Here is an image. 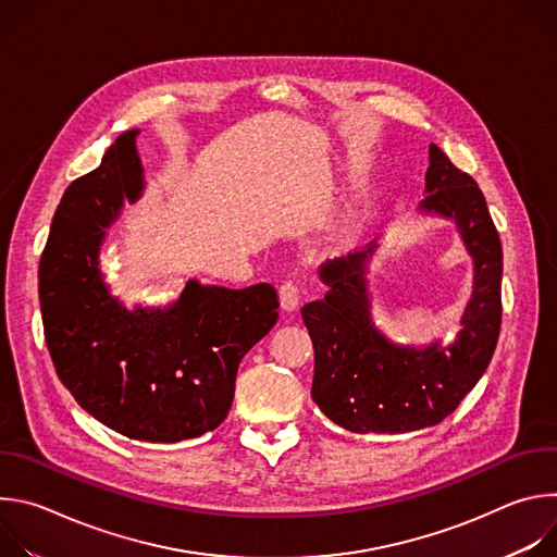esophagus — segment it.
<instances>
[{
	"label": "esophagus",
	"mask_w": 557,
	"mask_h": 557,
	"mask_svg": "<svg viewBox=\"0 0 557 557\" xmlns=\"http://www.w3.org/2000/svg\"><path fill=\"white\" fill-rule=\"evenodd\" d=\"M280 304H282V310L286 312H293L299 306V288L295 282H284L280 286Z\"/></svg>",
	"instance_id": "esophagus-1"
}]
</instances>
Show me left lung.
<instances>
[{
	"label": "left lung",
	"instance_id": "obj_1",
	"mask_svg": "<svg viewBox=\"0 0 557 557\" xmlns=\"http://www.w3.org/2000/svg\"><path fill=\"white\" fill-rule=\"evenodd\" d=\"M419 213L451 220L473 262V290L449 346L443 339L408 346L379 331L368 284L376 243L322 264L329 293L301 308L314 348L312 401L357 434H406L441 423L481 381L498 344L500 237L479 185L434 143Z\"/></svg>",
	"mask_w": 557,
	"mask_h": 557
}]
</instances>
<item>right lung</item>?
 <instances>
[{
  "label": "right lung",
  "mask_w": 557,
  "mask_h": 557,
  "mask_svg": "<svg viewBox=\"0 0 557 557\" xmlns=\"http://www.w3.org/2000/svg\"><path fill=\"white\" fill-rule=\"evenodd\" d=\"M138 134L123 132L65 189L39 262V304L54 370L76 404L127 438L178 443L226 419L237 366L275 326L280 301L271 284L196 277L168 306L127 308L112 295L99 256L123 205L143 196Z\"/></svg>",
  "instance_id": "obj_1"
}]
</instances>
